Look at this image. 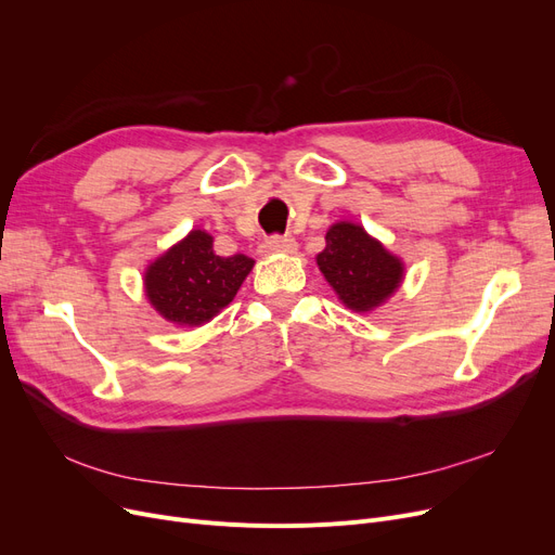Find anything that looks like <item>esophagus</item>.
Returning <instances> with one entry per match:
<instances>
[{"label":"esophagus","mask_w":555,"mask_h":555,"mask_svg":"<svg viewBox=\"0 0 555 555\" xmlns=\"http://www.w3.org/2000/svg\"><path fill=\"white\" fill-rule=\"evenodd\" d=\"M261 253H267V255H271V253H294L296 248H298V244H296V240H292V236H282V234H271V236H267V240L261 242Z\"/></svg>","instance_id":"esophagus-1"}]
</instances>
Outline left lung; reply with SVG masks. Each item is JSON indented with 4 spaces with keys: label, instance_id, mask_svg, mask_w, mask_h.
<instances>
[{
    "label": "left lung",
    "instance_id": "1",
    "mask_svg": "<svg viewBox=\"0 0 555 555\" xmlns=\"http://www.w3.org/2000/svg\"><path fill=\"white\" fill-rule=\"evenodd\" d=\"M325 250L315 257L338 298L354 311L382 305L402 282V261L361 225L336 223L325 236Z\"/></svg>",
    "mask_w": 555,
    "mask_h": 555
}]
</instances>
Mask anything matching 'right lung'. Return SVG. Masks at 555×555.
<instances>
[{
	"mask_svg": "<svg viewBox=\"0 0 555 555\" xmlns=\"http://www.w3.org/2000/svg\"><path fill=\"white\" fill-rule=\"evenodd\" d=\"M253 263L242 253L217 255L212 236L194 230L188 240L151 263L144 280L146 296L167 321L201 325L232 302Z\"/></svg>",
	"mask_w": 555,
	"mask_h": 555,
	"instance_id": "add662e5",
	"label": "right lung"
}]
</instances>
